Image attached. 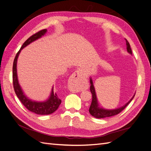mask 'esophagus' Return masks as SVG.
<instances>
[{"label": "esophagus", "instance_id": "obj_1", "mask_svg": "<svg viewBox=\"0 0 151 151\" xmlns=\"http://www.w3.org/2000/svg\"><path fill=\"white\" fill-rule=\"evenodd\" d=\"M84 72L82 70H76L70 77L68 82V88L72 93H77L81 91L82 78L84 77Z\"/></svg>", "mask_w": 151, "mask_h": 151}]
</instances>
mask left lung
Wrapping results in <instances>:
<instances>
[{"mask_svg": "<svg viewBox=\"0 0 151 151\" xmlns=\"http://www.w3.org/2000/svg\"><path fill=\"white\" fill-rule=\"evenodd\" d=\"M126 40V45H127V52H129L130 54H132V49L130 48V45L129 43V42L125 39ZM90 91L91 93H92V102H91V104L90 106L89 111L90 114L94 117L96 118H106V117H109V116H112L114 115H118V113H120L121 111H122L123 109L125 108V107L129 104L131 101L133 99V98L135 96V94L134 95V96L131 98L130 101L126 103L124 106L120 107L119 108H116L115 109H103L102 108H100L99 106V104L98 103V99L96 97V94L95 92V89L93 85V83L92 79L90 78Z\"/></svg>", "mask_w": 151, "mask_h": 151, "instance_id": "left-lung-1", "label": "left lung"}]
</instances>
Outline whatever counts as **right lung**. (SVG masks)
I'll return each mask as SVG.
<instances>
[{
  "mask_svg": "<svg viewBox=\"0 0 151 151\" xmlns=\"http://www.w3.org/2000/svg\"><path fill=\"white\" fill-rule=\"evenodd\" d=\"M47 30L46 29H42L38 33L34 34L27 40L26 42L22 45L21 48L16 54L14 60L13 67H12V79H13V86L14 91L17 95V98L19 99L22 104L28 109V110L33 112L38 115H49L58 109L59 105L61 104L62 100L58 97L57 94L53 93V87L52 89V93L50 96L47 100L43 102L34 101L28 99L26 96L24 94L21 86L19 84L17 75V60L18 56L22 48L26 47L34 41L38 40L42 37L45 33H47Z\"/></svg>",
  "mask_w": 151,
  "mask_h": 151,
  "instance_id": "right-lung-1",
  "label": "right lung"
}]
</instances>
